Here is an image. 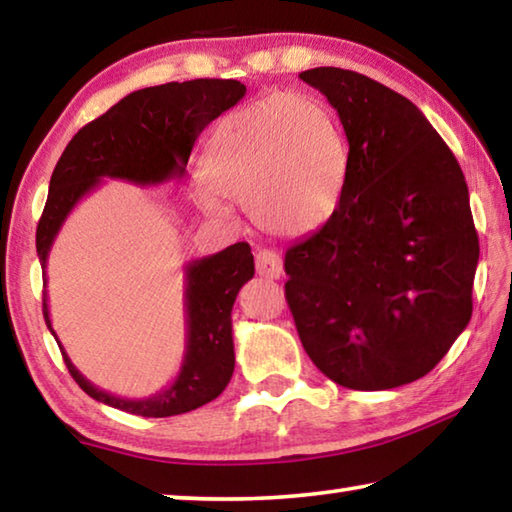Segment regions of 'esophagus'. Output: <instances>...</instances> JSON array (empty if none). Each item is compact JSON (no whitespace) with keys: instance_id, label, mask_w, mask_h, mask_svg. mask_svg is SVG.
<instances>
[{"instance_id":"obj_1","label":"esophagus","mask_w":512,"mask_h":512,"mask_svg":"<svg viewBox=\"0 0 512 512\" xmlns=\"http://www.w3.org/2000/svg\"><path fill=\"white\" fill-rule=\"evenodd\" d=\"M255 266H257V273L262 277H268V280H277V277L282 275V259L275 250H268V248L259 250L255 257Z\"/></svg>"}]
</instances>
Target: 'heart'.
I'll return each instance as SVG.
<instances>
[{"mask_svg": "<svg viewBox=\"0 0 512 512\" xmlns=\"http://www.w3.org/2000/svg\"><path fill=\"white\" fill-rule=\"evenodd\" d=\"M350 149L339 119L311 94L275 92L230 112L203 155L201 203L246 201L257 228L298 237L339 210Z\"/></svg>", "mask_w": 512, "mask_h": 512, "instance_id": "heart-1", "label": "heart"}]
</instances>
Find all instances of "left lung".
<instances>
[{
  "label": "left lung",
  "mask_w": 512,
  "mask_h": 512,
  "mask_svg": "<svg viewBox=\"0 0 512 512\" xmlns=\"http://www.w3.org/2000/svg\"><path fill=\"white\" fill-rule=\"evenodd\" d=\"M300 79L339 112L350 144L339 210L284 255L302 348L352 391L411 384L472 318L479 235L465 176L402 94L341 67Z\"/></svg>",
  "instance_id": "8db88e82"
}]
</instances>
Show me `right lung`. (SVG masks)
Instances as JSON below:
<instances>
[{"label":"right lung","instance_id":"add662e5","mask_svg":"<svg viewBox=\"0 0 512 512\" xmlns=\"http://www.w3.org/2000/svg\"><path fill=\"white\" fill-rule=\"evenodd\" d=\"M244 94L246 85L232 79L155 85L131 92L106 115L83 126L51 173L49 196L36 230L45 284L47 257L60 225L85 194L99 187L101 178L131 180L135 185H160L164 180L183 178L196 137L221 112L237 106ZM253 275L255 262L246 241L185 266L187 345L183 366L169 388L146 400H126L90 384L56 339L47 293L42 298V314L63 352L69 375L92 400L142 418H169L216 400L228 386L235 370L232 305Z\"/></svg>","mask_w":512,"mask_h":512}]
</instances>
